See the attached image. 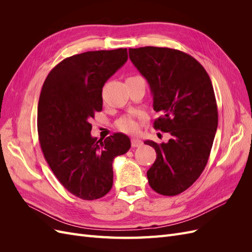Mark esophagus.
<instances>
[{
  "instance_id": "obj_1",
  "label": "esophagus",
  "mask_w": 252,
  "mask_h": 252,
  "mask_svg": "<svg viewBox=\"0 0 252 252\" xmlns=\"http://www.w3.org/2000/svg\"><path fill=\"white\" fill-rule=\"evenodd\" d=\"M142 141H140L139 139H136V138H133V139H131V146L132 147H140V146H142Z\"/></svg>"
}]
</instances>
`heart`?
Returning a JSON list of instances; mask_svg holds the SVG:
<instances>
[{
    "instance_id": "b5f03b06",
    "label": "heart",
    "mask_w": 252,
    "mask_h": 252,
    "mask_svg": "<svg viewBox=\"0 0 252 252\" xmlns=\"http://www.w3.org/2000/svg\"><path fill=\"white\" fill-rule=\"evenodd\" d=\"M117 126L121 131L131 133V132H134V131L138 130L139 124H138V122H136V120L134 118L125 117V118H122L121 120L118 121Z\"/></svg>"
}]
</instances>
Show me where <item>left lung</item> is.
I'll return each mask as SVG.
<instances>
[{
  "label": "left lung",
  "instance_id": "left-lung-1",
  "mask_svg": "<svg viewBox=\"0 0 252 252\" xmlns=\"http://www.w3.org/2000/svg\"><path fill=\"white\" fill-rule=\"evenodd\" d=\"M129 58L147 80L154 109L162 116L155 128L169 132L167 143H144L157 158L147 178L163 195H177L191 186L205 169L218 128V107L211 80L187 53L171 48H129Z\"/></svg>",
  "mask_w": 252,
  "mask_h": 252
}]
</instances>
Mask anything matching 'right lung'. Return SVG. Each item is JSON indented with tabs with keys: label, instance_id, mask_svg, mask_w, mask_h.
<instances>
[{
	"label": "right lung",
	"instance_id": "obj_1",
	"mask_svg": "<svg viewBox=\"0 0 252 252\" xmlns=\"http://www.w3.org/2000/svg\"><path fill=\"white\" fill-rule=\"evenodd\" d=\"M127 59L126 48L83 52L59 63L43 84L37 106L42 151L61 184L83 200L109 192L113 159L131 146L123 133L105 140L90 134V120L103 107V86Z\"/></svg>",
	"mask_w": 252,
	"mask_h": 252
}]
</instances>
